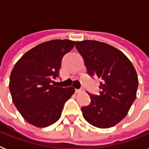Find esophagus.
Instances as JSON below:
<instances>
[{
	"instance_id": "1",
	"label": "esophagus",
	"mask_w": 149,
	"mask_h": 149,
	"mask_svg": "<svg viewBox=\"0 0 149 149\" xmlns=\"http://www.w3.org/2000/svg\"><path fill=\"white\" fill-rule=\"evenodd\" d=\"M82 92H83V89H76V93H82Z\"/></svg>"
}]
</instances>
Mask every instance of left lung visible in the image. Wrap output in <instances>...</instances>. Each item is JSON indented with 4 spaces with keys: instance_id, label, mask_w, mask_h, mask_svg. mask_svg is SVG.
<instances>
[{
    "instance_id": "obj_1",
    "label": "left lung",
    "mask_w": 149,
    "mask_h": 149,
    "mask_svg": "<svg viewBox=\"0 0 149 149\" xmlns=\"http://www.w3.org/2000/svg\"><path fill=\"white\" fill-rule=\"evenodd\" d=\"M87 72L102 79L100 95L88 93L89 106L81 108L86 120L97 128L108 129L126 116L136 98L139 79L129 59L116 47L95 40L77 41Z\"/></svg>"
}]
</instances>
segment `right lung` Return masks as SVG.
<instances>
[{
    "mask_svg": "<svg viewBox=\"0 0 149 149\" xmlns=\"http://www.w3.org/2000/svg\"><path fill=\"white\" fill-rule=\"evenodd\" d=\"M76 41L52 40L31 49L16 63L10 76L12 100L23 118L31 125L44 128L61 116L64 104L75 93L72 86H55L63 56Z\"/></svg>",
    "mask_w": 149,
    "mask_h": 149,
    "instance_id": "add662e5",
    "label": "right lung"
}]
</instances>
